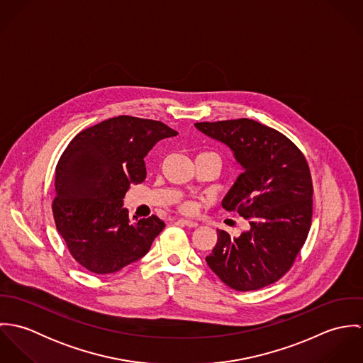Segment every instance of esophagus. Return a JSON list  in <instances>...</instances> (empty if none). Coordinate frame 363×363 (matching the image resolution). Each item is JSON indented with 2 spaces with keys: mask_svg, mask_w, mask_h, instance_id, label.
<instances>
[{
  "mask_svg": "<svg viewBox=\"0 0 363 363\" xmlns=\"http://www.w3.org/2000/svg\"><path fill=\"white\" fill-rule=\"evenodd\" d=\"M177 222L187 226V228H197L199 226V223L196 220H191V219H187V218H180V219H177Z\"/></svg>",
  "mask_w": 363,
  "mask_h": 363,
  "instance_id": "esophagus-1",
  "label": "esophagus"
}]
</instances>
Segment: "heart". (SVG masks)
Masks as SVG:
<instances>
[{"label":"heart","mask_w":363,"mask_h":363,"mask_svg":"<svg viewBox=\"0 0 363 363\" xmlns=\"http://www.w3.org/2000/svg\"><path fill=\"white\" fill-rule=\"evenodd\" d=\"M183 209H184V211H191V209H193V206H191V204H184V206H183Z\"/></svg>","instance_id":"b5f03b06"}]
</instances>
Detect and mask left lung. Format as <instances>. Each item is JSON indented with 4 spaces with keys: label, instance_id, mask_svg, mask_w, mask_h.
<instances>
[{
    "label": "left lung",
    "instance_id": "obj_1",
    "mask_svg": "<svg viewBox=\"0 0 363 363\" xmlns=\"http://www.w3.org/2000/svg\"><path fill=\"white\" fill-rule=\"evenodd\" d=\"M194 125L226 145L242 166L222 207L238 211L250 225L238 238L218 229L208 267L242 292L277 282L292 267L311 230L313 184L305 156L284 134L250 118Z\"/></svg>",
    "mask_w": 363,
    "mask_h": 363
}]
</instances>
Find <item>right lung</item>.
Returning <instances> with one entry per match:
<instances>
[{
  "label": "right lung",
  "mask_w": 363,
  "mask_h": 363,
  "mask_svg": "<svg viewBox=\"0 0 363 363\" xmlns=\"http://www.w3.org/2000/svg\"><path fill=\"white\" fill-rule=\"evenodd\" d=\"M177 135L166 124L118 116L81 131L55 167V226L72 257L95 274H113L143 259L164 222H133L123 199L147 177L144 157L157 141Z\"/></svg>",
  "instance_id": "obj_1"
}]
</instances>
